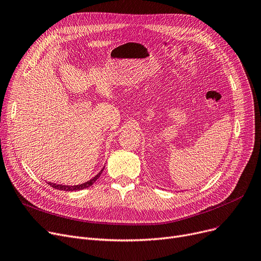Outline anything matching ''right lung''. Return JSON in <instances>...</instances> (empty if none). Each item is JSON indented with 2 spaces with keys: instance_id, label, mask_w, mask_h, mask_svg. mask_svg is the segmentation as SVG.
<instances>
[{
  "instance_id": "obj_1",
  "label": "right lung",
  "mask_w": 261,
  "mask_h": 261,
  "mask_svg": "<svg viewBox=\"0 0 261 261\" xmlns=\"http://www.w3.org/2000/svg\"><path fill=\"white\" fill-rule=\"evenodd\" d=\"M105 167L96 174L94 177H92L91 180H89L88 182L86 183H82V184H79V185H62V184H56V183H50L48 182V185H50L53 188L55 189H59V190H64V191H77V190H82L85 188H88L90 186H92L96 181H97L98 177L100 176V174L102 173Z\"/></svg>"
}]
</instances>
